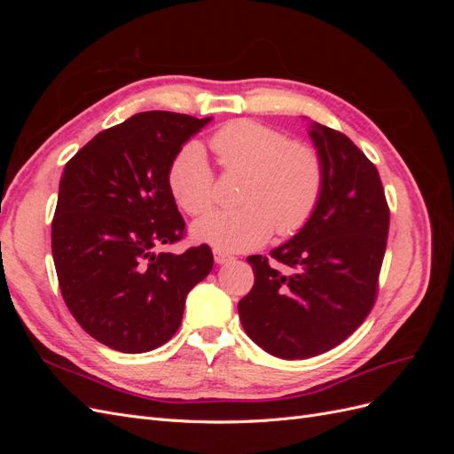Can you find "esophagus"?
I'll return each mask as SVG.
<instances>
[{"label":"esophagus","instance_id":"esophagus-1","mask_svg":"<svg viewBox=\"0 0 454 454\" xmlns=\"http://www.w3.org/2000/svg\"><path fill=\"white\" fill-rule=\"evenodd\" d=\"M214 259H215L217 265H223V263H229V261H232L235 257L225 254V252H222V250H214Z\"/></svg>","mask_w":454,"mask_h":454}]
</instances>
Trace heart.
<instances>
[{
	"mask_svg": "<svg viewBox=\"0 0 454 454\" xmlns=\"http://www.w3.org/2000/svg\"><path fill=\"white\" fill-rule=\"evenodd\" d=\"M210 145L227 174H244L242 206L199 219L197 240L225 254L246 252L265 244L272 231L292 237L309 223L325 182L324 159L314 145L292 142L286 132L250 119L227 122L212 134ZM167 182L189 215H202L215 204V174L199 142L177 149Z\"/></svg>",
	"mask_w": 454,
	"mask_h": 454,
	"instance_id": "obj_1",
	"label": "heart"
}]
</instances>
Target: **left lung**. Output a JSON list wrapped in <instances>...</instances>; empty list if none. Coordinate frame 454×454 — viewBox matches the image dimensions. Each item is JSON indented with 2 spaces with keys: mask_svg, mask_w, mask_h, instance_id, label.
I'll use <instances>...</instances> for the list:
<instances>
[{
  "mask_svg": "<svg viewBox=\"0 0 454 454\" xmlns=\"http://www.w3.org/2000/svg\"><path fill=\"white\" fill-rule=\"evenodd\" d=\"M310 138L325 167L320 202L270 259L248 257L255 280L239 301L244 332L282 360L332 350L364 324L379 294L390 227L379 170L364 151L316 121Z\"/></svg>",
  "mask_w": 454,
  "mask_h": 454,
  "instance_id": "obj_1",
  "label": "left lung"
}]
</instances>
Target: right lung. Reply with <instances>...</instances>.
<instances>
[{"mask_svg": "<svg viewBox=\"0 0 454 454\" xmlns=\"http://www.w3.org/2000/svg\"><path fill=\"white\" fill-rule=\"evenodd\" d=\"M210 117L136 114L66 162L52 217V259L66 307L102 345L140 354L170 340L191 287L214 267L210 246L176 255L185 237L168 189L170 160Z\"/></svg>", "mask_w": 454, "mask_h": 454, "instance_id": "1", "label": "right lung"}]
</instances>
